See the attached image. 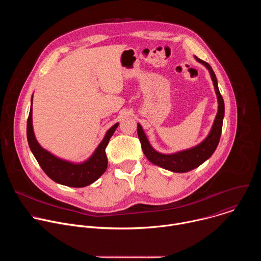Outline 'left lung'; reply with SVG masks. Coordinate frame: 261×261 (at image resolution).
<instances>
[{
  "label": "left lung",
  "instance_id": "1",
  "mask_svg": "<svg viewBox=\"0 0 261 261\" xmlns=\"http://www.w3.org/2000/svg\"><path fill=\"white\" fill-rule=\"evenodd\" d=\"M194 59L200 64H202L208 70L211 74V79L213 81L214 89L217 95V100H218V111H217L214 124L212 126V129L207 134V136L199 144L193 147L187 148V150L179 151L172 154H162L157 152L151 145L141 125L137 124L138 138L141 143L143 154L145 155L147 160L157 166H160L172 172H187L198 167L203 162H205L216 151L220 140L221 132H222V125H223V118H224L225 107H224V101H223V98L218 88V82L215 75V72L206 62L198 59L197 57H194Z\"/></svg>",
  "mask_w": 261,
  "mask_h": 261
}]
</instances>
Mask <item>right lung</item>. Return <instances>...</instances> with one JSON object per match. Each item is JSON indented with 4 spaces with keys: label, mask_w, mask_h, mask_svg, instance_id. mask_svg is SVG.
Instances as JSON below:
<instances>
[{
    "label": "right lung",
    "mask_w": 261,
    "mask_h": 261,
    "mask_svg": "<svg viewBox=\"0 0 261 261\" xmlns=\"http://www.w3.org/2000/svg\"><path fill=\"white\" fill-rule=\"evenodd\" d=\"M32 104L33 97L31 99V108L27 123V137L31 151L43 171L54 181L73 188L86 187V186H89L96 181L107 168V157L105 154V148L108 144L110 137L113 136L116 129L118 128L119 123L115 124L113 127L107 130L104 138L96 147V150L89 159L82 163H74L53 155L37 141L33 129Z\"/></svg>",
    "instance_id": "obj_1"
}]
</instances>
